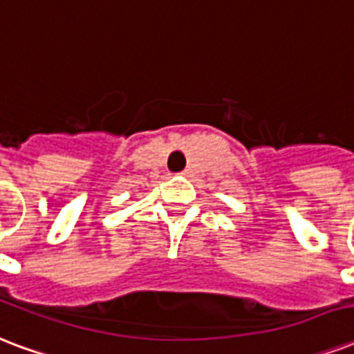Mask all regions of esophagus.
<instances>
[{"instance_id": "34e87169", "label": "esophagus", "mask_w": 354, "mask_h": 354, "mask_svg": "<svg viewBox=\"0 0 354 354\" xmlns=\"http://www.w3.org/2000/svg\"><path fill=\"white\" fill-rule=\"evenodd\" d=\"M180 175H185V177H190V175H192V169H190V167H187V169H183V171H180Z\"/></svg>"}]
</instances>
